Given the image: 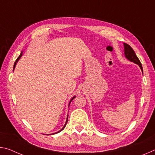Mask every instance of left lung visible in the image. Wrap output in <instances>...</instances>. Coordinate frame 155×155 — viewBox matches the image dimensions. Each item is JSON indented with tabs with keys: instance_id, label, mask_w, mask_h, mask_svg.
Instances as JSON below:
<instances>
[{
	"instance_id": "obj_1",
	"label": "left lung",
	"mask_w": 155,
	"mask_h": 155,
	"mask_svg": "<svg viewBox=\"0 0 155 155\" xmlns=\"http://www.w3.org/2000/svg\"><path fill=\"white\" fill-rule=\"evenodd\" d=\"M124 55L125 57L127 58L128 61L131 62L135 63V64H137L140 68H141V72L143 73V68L142 65H141V62L140 59H138V57L135 54V51H133V49L131 48V47L128 45V44L124 43Z\"/></svg>"
}]
</instances>
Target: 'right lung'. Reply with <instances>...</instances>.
<instances>
[{"label":"right lung","mask_w":155,"mask_h":155,"mask_svg":"<svg viewBox=\"0 0 155 155\" xmlns=\"http://www.w3.org/2000/svg\"><path fill=\"white\" fill-rule=\"evenodd\" d=\"M22 52H21V53H20V56L18 57V59H16V61H15V62L14 63V69H15V65H16V64H17V63H18V61H19V59L21 58V57H22ZM75 96H74V97H72V99L70 100V102H69V105H68V107H69V106H70V103H71L72 102V101L73 99H74V98H75ZM68 116H67V119H66V122H65V124H64V127H63L61 130H59L58 132H57V133H52V134H50V135H54V134H57V133H59V132H61V130H63L64 129V128L65 127V126H66V124H67V122H68Z\"/></svg>","instance_id":"right-lung-1"}]
</instances>
